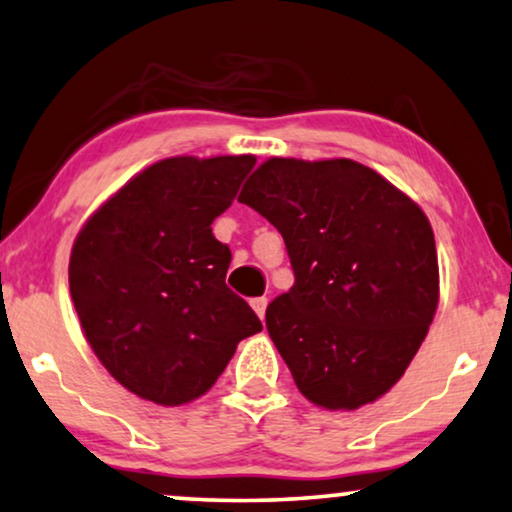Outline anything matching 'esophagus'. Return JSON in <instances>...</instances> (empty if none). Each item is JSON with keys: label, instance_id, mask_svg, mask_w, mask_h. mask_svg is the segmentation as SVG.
Wrapping results in <instances>:
<instances>
[{"label": "esophagus", "instance_id": "34e87169", "mask_svg": "<svg viewBox=\"0 0 512 512\" xmlns=\"http://www.w3.org/2000/svg\"><path fill=\"white\" fill-rule=\"evenodd\" d=\"M251 309H254L256 316L263 321L265 309H268V300H265V298H254V300H251Z\"/></svg>", "mask_w": 512, "mask_h": 512}]
</instances>
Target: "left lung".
I'll return each mask as SVG.
<instances>
[{"mask_svg": "<svg viewBox=\"0 0 512 512\" xmlns=\"http://www.w3.org/2000/svg\"><path fill=\"white\" fill-rule=\"evenodd\" d=\"M238 201L281 233L295 272L265 325L298 390L355 411L402 379L439 305L434 231L420 205L351 159L272 157Z\"/></svg>", "mask_w": 512, "mask_h": 512, "instance_id": "1", "label": "left lung"}]
</instances>
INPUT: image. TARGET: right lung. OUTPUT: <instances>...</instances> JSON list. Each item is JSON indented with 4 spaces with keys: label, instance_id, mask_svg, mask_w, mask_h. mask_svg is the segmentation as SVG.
<instances>
[{
    "label": "right lung",
    "instance_id": "add662e5",
    "mask_svg": "<svg viewBox=\"0 0 512 512\" xmlns=\"http://www.w3.org/2000/svg\"><path fill=\"white\" fill-rule=\"evenodd\" d=\"M254 164V154L161 159L76 235L69 288L80 328L108 374L140 399L194 402L242 339L263 330L226 286L231 249L212 235Z\"/></svg>",
    "mask_w": 512,
    "mask_h": 512
}]
</instances>
